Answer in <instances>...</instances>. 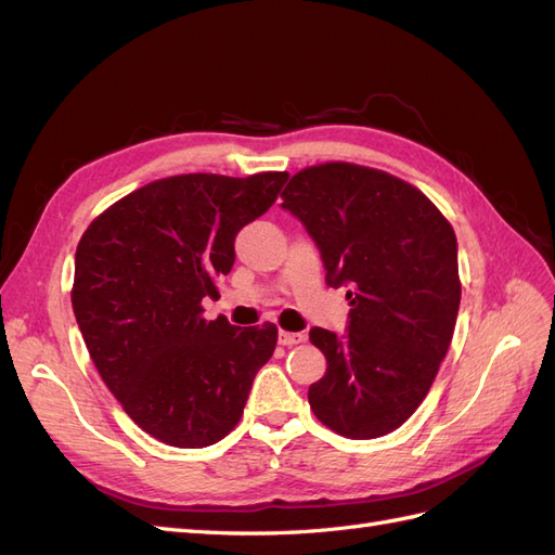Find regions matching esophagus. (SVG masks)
Wrapping results in <instances>:
<instances>
[{"instance_id":"34e87169","label":"esophagus","mask_w":555,"mask_h":555,"mask_svg":"<svg viewBox=\"0 0 555 555\" xmlns=\"http://www.w3.org/2000/svg\"><path fill=\"white\" fill-rule=\"evenodd\" d=\"M278 340H280V345H284V347H292V345L304 343V340H306V335H304V333H289V331H280V333H278Z\"/></svg>"}]
</instances>
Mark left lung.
Wrapping results in <instances>:
<instances>
[{"mask_svg":"<svg viewBox=\"0 0 555 555\" xmlns=\"http://www.w3.org/2000/svg\"><path fill=\"white\" fill-rule=\"evenodd\" d=\"M282 208L351 306L343 335L310 331L326 357L310 408L345 438H382L422 405L447 357L461 306L456 233L412 184L343 162L296 173Z\"/></svg>","mask_w":555,"mask_h":555,"instance_id":"left-lung-1","label":"left lung"}]
</instances>
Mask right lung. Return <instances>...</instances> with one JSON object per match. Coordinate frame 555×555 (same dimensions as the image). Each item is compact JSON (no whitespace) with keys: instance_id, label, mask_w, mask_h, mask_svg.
I'll use <instances>...</instances> for the list:
<instances>
[{"instance_id":"obj_1","label":"right lung","mask_w":555,"mask_h":555,"mask_svg":"<svg viewBox=\"0 0 555 555\" xmlns=\"http://www.w3.org/2000/svg\"><path fill=\"white\" fill-rule=\"evenodd\" d=\"M287 173L173 176L127 194L82 233L72 304L99 375L159 442L201 449L241 422L251 382L273 357V324L206 322L201 300L236 261Z\"/></svg>"}]
</instances>
